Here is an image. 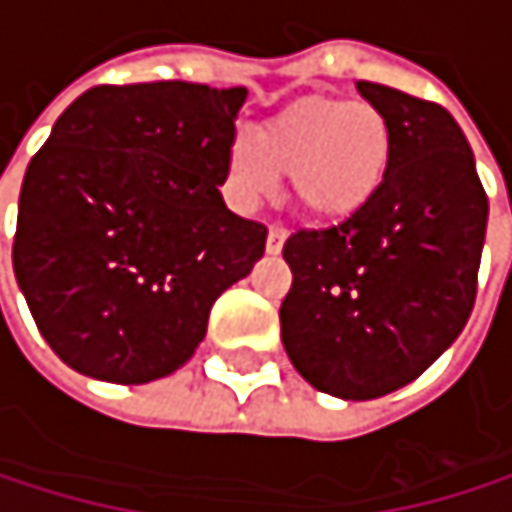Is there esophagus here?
<instances>
[{
  "instance_id": "1",
  "label": "esophagus",
  "mask_w": 512,
  "mask_h": 512,
  "mask_svg": "<svg viewBox=\"0 0 512 512\" xmlns=\"http://www.w3.org/2000/svg\"><path fill=\"white\" fill-rule=\"evenodd\" d=\"M285 230L282 227H270V233H267V254H279L282 251V245H285Z\"/></svg>"
}]
</instances>
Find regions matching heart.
Here are the masks:
<instances>
[{
	"label": "heart",
	"instance_id": "heart-1",
	"mask_svg": "<svg viewBox=\"0 0 512 512\" xmlns=\"http://www.w3.org/2000/svg\"><path fill=\"white\" fill-rule=\"evenodd\" d=\"M393 134L381 110L344 97H304L227 150V190L239 208L270 199L291 178L301 214L313 224L353 221L390 178Z\"/></svg>",
	"mask_w": 512,
	"mask_h": 512
}]
</instances>
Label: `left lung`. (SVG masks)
<instances>
[{
    "mask_svg": "<svg viewBox=\"0 0 512 512\" xmlns=\"http://www.w3.org/2000/svg\"><path fill=\"white\" fill-rule=\"evenodd\" d=\"M393 134L381 196L359 218L298 230L279 307L298 375L338 399H378L458 341L473 301L488 199L461 125L439 104L356 82Z\"/></svg>",
    "mask_w": 512,
    "mask_h": 512,
    "instance_id": "8db88e82",
    "label": "left lung"
}]
</instances>
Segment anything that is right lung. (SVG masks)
<instances>
[{
  "mask_svg": "<svg viewBox=\"0 0 512 512\" xmlns=\"http://www.w3.org/2000/svg\"><path fill=\"white\" fill-rule=\"evenodd\" d=\"M245 88H88L54 122L17 202L14 276L48 347L107 384L178 371L211 304L264 258L224 205Z\"/></svg>",
  "mask_w": 512,
  "mask_h": 512,
  "instance_id": "add662e5",
  "label": "right lung"
}]
</instances>
